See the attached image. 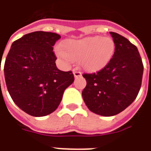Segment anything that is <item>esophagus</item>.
I'll return each mask as SVG.
<instances>
[{
    "label": "esophagus",
    "mask_w": 151,
    "mask_h": 151,
    "mask_svg": "<svg viewBox=\"0 0 151 151\" xmlns=\"http://www.w3.org/2000/svg\"><path fill=\"white\" fill-rule=\"evenodd\" d=\"M73 75L75 78H79V77H81V73L79 71V70H73Z\"/></svg>",
    "instance_id": "esophagus-1"
}]
</instances>
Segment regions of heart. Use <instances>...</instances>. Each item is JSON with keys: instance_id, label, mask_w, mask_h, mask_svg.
<instances>
[{"instance_id": "heart-1", "label": "heart", "mask_w": 151, "mask_h": 151, "mask_svg": "<svg viewBox=\"0 0 151 151\" xmlns=\"http://www.w3.org/2000/svg\"><path fill=\"white\" fill-rule=\"evenodd\" d=\"M56 53L65 66L78 61L84 69L97 71L106 66L115 51V43L109 37H90L78 40H68Z\"/></svg>"}]
</instances>
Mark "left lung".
Listing matches in <instances>:
<instances>
[{
  "instance_id": "8db88e82",
  "label": "left lung",
  "mask_w": 151,
  "mask_h": 151,
  "mask_svg": "<svg viewBox=\"0 0 151 151\" xmlns=\"http://www.w3.org/2000/svg\"><path fill=\"white\" fill-rule=\"evenodd\" d=\"M115 51L106 66L93 73H83L86 86L82 98L90 111L114 116L123 111L137 98L142 85L143 64L138 49L118 33L110 32Z\"/></svg>"
}]
</instances>
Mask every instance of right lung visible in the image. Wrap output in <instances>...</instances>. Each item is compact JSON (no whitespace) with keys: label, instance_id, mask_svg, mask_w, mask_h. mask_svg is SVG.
Masks as SVG:
<instances>
[{"label":"right lung","instance_id":"add662e5","mask_svg":"<svg viewBox=\"0 0 151 151\" xmlns=\"http://www.w3.org/2000/svg\"><path fill=\"white\" fill-rule=\"evenodd\" d=\"M60 38L59 34L44 31L25 34L12 44L5 59L8 91L17 106L31 116L56 110L65 90L74 81L72 71L56 66L53 46Z\"/></svg>","mask_w":151,"mask_h":151}]
</instances>
